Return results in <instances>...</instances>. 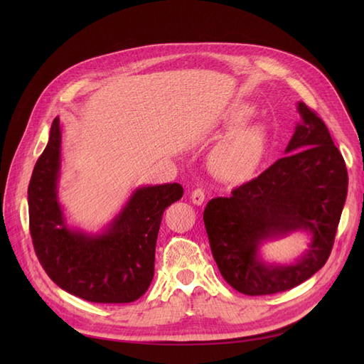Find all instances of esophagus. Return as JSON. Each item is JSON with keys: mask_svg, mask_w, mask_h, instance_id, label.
<instances>
[{"mask_svg": "<svg viewBox=\"0 0 364 364\" xmlns=\"http://www.w3.org/2000/svg\"><path fill=\"white\" fill-rule=\"evenodd\" d=\"M191 200L194 205H202L205 202V191L202 188H196L191 193Z\"/></svg>", "mask_w": 364, "mask_h": 364, "instance_id": "obj_1", "label": "esophagus"}]
</instances>
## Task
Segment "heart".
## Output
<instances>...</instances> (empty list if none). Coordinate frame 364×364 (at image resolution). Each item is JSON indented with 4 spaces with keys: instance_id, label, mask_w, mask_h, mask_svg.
<instances>
[{
    "instance_id": "b5f03b06",
    "label": "heart",
    "mask_w": 364,
    "mask_h": 364,
    "mask_svg": "<svg viewBox=\"0 0 364 364\" xmlns=\"http://www.w3.org/2000/svg\"><path fill=\"white\" fill-rule=\"evenodd\" d=\"M252 115L253 107L249 105L237 103L229 107L226 126L235 129L220 139L211 151V167L218 178L241 182L252 178L259 168L269 146V134L261 123L243 124Z\"/></svg>"
}]
</instances>
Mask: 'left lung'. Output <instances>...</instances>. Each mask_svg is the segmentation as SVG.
I'll use <instances>...</instances> for the list:
<instances>
[{"instance_id": "left-lung-1", "label": "left lung", "mask_w": 364, "mask_h": 364, "mask_svg": "<svg viewBox=\"0 0 364 364\" xmlns=\"http://www.w3.org/2000/svg\"><path fill=\"white\" fill-rule=\"evenodd\" d=\"M302 121L284 158L232 190L209 200L203 222L225 281L249 296L290 290L321 270L331 253L348 194L346 164L321 117L297 103ZM293 230L312 235L311 249L293 264H266L262 240Z\"/></svg>"}]
</instances>
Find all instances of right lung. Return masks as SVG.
<instances>
[{
  "label": "right lung",
  "mask_w": 364,
  "mask_h": 364,
  "mask_svg": "<svg viewBox=\"0 0 364 364\" xmlns=\"http://www.w3.org/2000/svg\"><path fill=\"white\" fill-rule=\"evenodd\" d=\"M60 121L54 118L46 150L28 183L30 234L36 257L59 287L98 304H127L144 294L155 274L164 211L183 196L179 183L141 186L102 234L67 226L58 200Z\"/></svg>",
  "instance_id": "add662e5"
}]
</instances>
